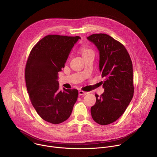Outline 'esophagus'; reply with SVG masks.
<instances>
[{"instance_id":"obj_1","label":"esophagus","mask_w":157,"mask_h":157,"mask_svg":"<svg viewBox=\"0 0 157 157\" xmlns=\"http://www.w3.org/2000/svg\"><path fill=\"white\" fill-rule=\"evenodd\" d=\"M88 93L87 92H84L83 91H79V96H84L87 94Z\"/></svg>"}]
</instances>
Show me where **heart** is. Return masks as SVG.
Here are the masks:
<instances>
[{"label":"heart","mask_w":157,"mask_h":157,"mask_svg":"<svg viewBox=\"0 0 157 157\" xmlns=\"http://www.w3.org/2000/svg\"><path fill=\"white\" fill-rule=\"evenodd\" d=\"M81 52H82V56H84V55H87V54H88V53H89L93 52V51L91 50H89V49H87V48H82L81 49Z\"/></svg>","instance_id":"b5f03b06"}]
</instances>
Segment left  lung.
I'll return each instance as SVG.
<instances>
[{
  "mask_svg": "<svg viewBox=\"0 0 157 157\" xmlns=\"http://www.w3.org/2000/svg\"><path fill=\"white\" fill-rule=\"evenodd\" d=\"M99 52V71L105 78L104 93L96 94L91 107L93 120L100 125L117 121L125 112L133 96V66L123 44L110 36L93 34L87 37Z\"/></svg>",
  "mask_w": 157,
  "mask_h": 157,
  "instance_id": "obj_1",
  "label": "left lung"
}]
</instances>
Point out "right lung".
Here are the masks:
<instances>
[{"mask_svg": "<svg viewBox=\"0 0 157 157\" xmlns=\"http://www.w3.org/2000/svg\"><path fill=\"white\" fill-rule=\"evenodd\" d=\"M80 36L49 35L32 48L25 68L29 97L38 115L53 124L68 119L76 103L77 89H59L58 72L62 70Z\"/></svg>", "mask_w": 157, "mask_h": 157, "instance_id": "right-lung-1", "label": "right lung"}]
</instances>
